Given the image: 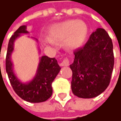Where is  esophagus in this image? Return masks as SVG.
<instances>
[{
  "label": "esophagus",
  "mask_w": 121,
  "mask_h": 121,
  "mask_svg": "<svg viewBox=\"0 0 121 121\" xmlns=\"http://www.w3.org/2000/svg\"><path fill=\"white\" fill-rule=\"evenodd\" d=\"M69 65V60H68V59H67V58L64 59V60L61 62V64H60L61 66H68Z\"/></svg>",
  "instance_id": "34e87169"
}]
</instances>
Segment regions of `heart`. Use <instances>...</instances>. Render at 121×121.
Masks as SVG:
<instances>
[{"label": "heart", "instance_id": "heart-1", "mask_svg": "<svg viewBox=\"0 0 121 121\" xmlns=\"http://www.w3.org/2000/svg\"><path fill=\"white\" fill-rule=\"evenodd\" d=\"M88 28L83 21L68 20L53 25L49 29V35L45 37L48 43L56 45V40L64 39L65 45L71 49L81 48L88 37Z\"/></svg>", "mask_w": 121, "mask_h": 121}]
</instances>
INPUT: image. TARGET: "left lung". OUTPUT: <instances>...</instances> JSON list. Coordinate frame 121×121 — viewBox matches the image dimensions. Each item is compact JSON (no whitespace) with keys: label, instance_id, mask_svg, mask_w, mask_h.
Here are the masks:
<instances>
[{"label":"left lung","instance_id":"left-lung-1","mask_svg":"<svg viewBox=\"0 0 121 121\" xmlns=\"http://www.w3.org/2000/svg\"><path fill=\"white\" fill-rule=\"evenodd\" d=\"M72 64V90L79 98H92L102 93L110 84L114 67L112 39L98 28L83 48L76 49Z\"/></svg>","mask_w":121,"mask_h":121}]
</instances>
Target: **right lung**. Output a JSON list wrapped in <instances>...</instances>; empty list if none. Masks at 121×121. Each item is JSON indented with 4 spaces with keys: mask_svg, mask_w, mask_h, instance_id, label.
I'll return each mask as SVG.
<instances>
[{
    "mask_svg": "<svg viewBox=\"0 0 121 121\" xmlns=\"http://www.w3.org/2000/svg\"><path fill=\"white\" fill-rule=\"evenodd\" d=\"M28 33L27 26L22 25L11 36L6 53V71L13 88L19 97L27 102H42L46 101L52 96L53 92L52 84L60 72L61 68L55 57L50 58L43 56L40 58L35 76L31 81L23 83L19 80L13 71L11 54L14 50L15 40L22 33Z\"/></svg>",
    "mask_w": 121,
    "mask_h": 121,
    "instance_id": "1",
    "label": "right lung"
}]
</instances>
